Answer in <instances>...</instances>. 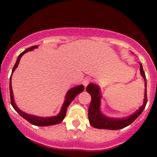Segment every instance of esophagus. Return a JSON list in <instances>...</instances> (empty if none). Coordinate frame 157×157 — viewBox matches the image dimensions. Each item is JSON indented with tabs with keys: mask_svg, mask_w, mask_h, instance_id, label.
<instances>
[{
	"mask_svg": "<svg viewBox=\"0 0 157 157\" xmlns=\"http://www.w3.org/2000/svg\"><path fill=\"white\" fill-rule=\"evenodd\" d=\"M91 82V78H86V80L83 81V85L85 86V87H86V86H87V85L89 84Z\"/></svg>",
	"mask_w": 157,
	"mask_h": 157,
	"instance_id": "obj_1",
	"label": "esophagus"
}]
</instances>
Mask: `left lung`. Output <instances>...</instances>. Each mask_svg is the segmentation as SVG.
<instances>
[{
	"mask_svg": "<svg viewBox=\"0 0 157 157\" xmlns=\"http://www.w3.org/2000/svg\"><path fill=\"white\" fill-rule=\"evenodd\" d=\"M140 66V71H141L142 76L145 79V98H144L143 104L140 109L135 112L134 114L131 115L125 119H111L104 116L100 112V98L101 95L100 94L99 87L94 84H89L86 87V91L90 94L91 96V102L89 105V120L91 125L94 128L98 129H109V130H118V129L123 128L126 126L131 125L136 118L141 114L143 110L145 109L147 102V82L146 77H145V72L143 71V68L141 63Z\"/></svg>",
	"mask_w": 157,
	"mask_h": 157,
	"instance_id": "left-lung-1",
	"label": "left lung"
}]
</instances>
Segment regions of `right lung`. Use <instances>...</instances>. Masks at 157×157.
I'll list each match as a JSON object with an SVG mask.
<instances>
[{
  "mask_svg": "<svg viewBox=\"0 0 157 157\" xmlns=\"http://www.w3.org/2000/svg\"><path fill=\"white\" fill-rule=\"evenodd\" d=\"M37 46H32V47L26 48V50H24L22 53H21L17 57V61H16L15 66H14L13 68H12V73L14 72V71L15 70V68L17 67L18 66V63L20 62V60H21V57L24 55L25 53H26L27 52H29L31 50L34 49L35 48H37ZM11 82H12V75H11L10 79V100H11V104H12V107L14 108V109L17 111V113L22 117L23 118H24L25 120H27L29 122L32 124L34 125L37 126H49V125H57V124L60 123L63 120L65 117H66V110H67L68 106L69 105V104L72 102V100L75 98V97L77 96V94L82 92V91H84V86H78L77 87L73 88V89H70L69 91H68L67 94H66V101L64 102L63 105L62 109H61L60 112L59 113V114H57V116L52 117H40L37 116H33V115L27 114V113L23 112L22 111H21L17 107V105H15V101H14L13 98V93H12V84H11Z\"/></svg>",
  "mask_w": 157,
  "mask_h": 157,
  "instance_id": "obj_1",
  "label": "right lung"
}]
</instances>
